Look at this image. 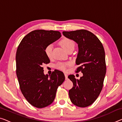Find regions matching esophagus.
I'll return each mask as SVG.
<instances>
[{"instance_id":"esophagus-1","label":"esophagus","mask_w":122,"mask_h":122,"mask_svg":"<svg viewBox=\"0 0 122 122\" xmlns=\"http://www.w3.org/2000/svg\"><path fill=\"white\" fill-rule=\"evenodd\" d=\"M65 79H66V80L68 79V76H67V74H65Z\"/></svg>"}]
</instances>
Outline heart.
Returning a JSON list of instances; mask_svg holds the SVG:
<instances>
[{"mask_svg": "<svg viewBox=\"0 0 122 122\" xmlns=\"http://www.w3.org/2000/svg\"><path fill=\"white\" fill-rule=\"evenodd\" d=\"M60 44L64 49L67 51L71 48H74V41L71 39L67 38H64L61 40L60 41ZM45 53L49 58H51L52 57V45L51 44H49L45 47ZM70 65V62H59L56 65V68L59 69L60 70L63 71H66L67 70V68L69 65Z\"/></svg>", "mask_w": 122, "mask_h": 122, "instance_id": "b5f03b06", "label": "heart"}]
</instances>
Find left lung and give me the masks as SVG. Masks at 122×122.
Masks as SVG:
<instances>
[{"mask_svg": "<svg viewBox=\"0 0 122 122\" xmlns=\"http://www.w3.org/2000/svg\"><path fill=\"white\" fill-rule=\"evenodd\" d=\"M62 33L78 44L76 63L80 66L76 72L81 71L83 74L79 79H76L73 74L68 76L73 84L69 90V96L74 105L86 107L95 102L102 89L106 72L104 48L98 38L87 30L63 31Z\"/></svg>", "mask_w": 122, "mask_h": 122, "instance_id": "8db88e82", "label": "left lung"}]
</instances>
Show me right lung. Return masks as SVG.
Segmentation results:
<instances>
[{"instance_id": "right-lung-1", "label": "right lung", "mask_w": 122, "mask_h": 122, "mask_svg": "<svg viewBox=\"0 0 122 122\" xmlns=\"http://www.w3.org/2000/svg\"><path fill=\"white\" fill-rule=\"evenodd\" d=\"M61 37L59 31L34 30L23 38L17 48L16 75L20 88L27 101L37 108L51 104L58 86L65 79L63 73L59 70L45 75L43 67L50 62L45 53V47Z\"/></svg>"}]
</instances>
